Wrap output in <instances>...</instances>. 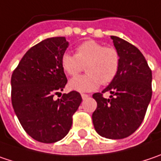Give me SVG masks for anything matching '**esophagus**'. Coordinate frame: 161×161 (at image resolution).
<instances>
[{
  "mask_svg": "<svg viewBox=\"0 0 161 161\" xmlns=\"http://www.w3.org/2000/svg\"><path fill=\"white\" fill-rule=\"evenodd\" d=\"M81 97H82V98H83V99H86V98H87L89 96H88V95H86V94H82V95H81Z\"/></svg>",
  "mask_w": 161,
  "mask_h": 161,
  "instance_id": "34e87169",
  "label": "esophagus"
}]
</instances>
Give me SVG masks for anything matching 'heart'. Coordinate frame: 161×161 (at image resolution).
<instances>
[{
  "mask_svg": "<svg viewBox=\"0 0 161 161\" xmlns=\"http://www.w3.org/2000/svg\"><path fill=\"white\" fill-rule=\"evenodd\" d=\"M86 66L87 74L72 78L69 87L78 92H90L100 84L108 85L117 76L120 65L118 50L94 40L85 41L75 47V53H64L61 57L63 70L70 76L77 75Z\"/></svg>",
  "mask_w": 161,
  "mask_h": 161,
  "instance_id": "b5f03b06",
  "label": "heart"
}]
</instances>
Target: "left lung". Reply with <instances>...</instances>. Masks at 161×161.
<instances>
[{"label":"left lung","mask_w":161,"mask_h":161,"mask_svg":"<svg viewBox=\"0 0 161 161\" xmlns=\"http://www.w3.org/2000/svg\"><path fill=\"white\" fill-rule=\"evenodd\" d=\"M120 56L117 76L102 92L111 96L105 99L102 93L93 98L97 108L92 115L96 131L101 137L120 139L133 134L146 115L152 96V73L146 59L136 46L118 36H111Z\"/></svg>","instance_id":"left-lung-1"}]
</instances>
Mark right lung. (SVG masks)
Instances as JSON below:
<instances>
[{
  "label": "right lung",
  "instance_id": "right-lung-1",
  "mask_svg": "<svg viewBox=\"0 0 161 161\" xmlns=\"http://www.w3.org/2000/svg\"><path fill=\"white\" fill-rule=\"evenodd\" d=\"M68 44L64 37L43 40L26 52L12 75L15 114L25 132L39 142L53 143L65 137L82 102L76 91L53 99L67 83L61 57Z\"/></svg>",
  "mask_w": 161,
  "mask_h": 161
}]
</instances>
